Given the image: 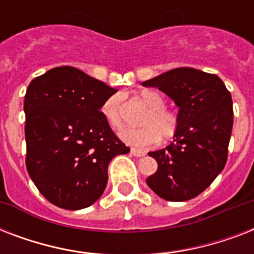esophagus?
<instances>
[{
    "mask_svg": "<svg viewBox=\"0 0 254 254\" xmlns=\"http://www.w3.org/2000/svg\"><path fill=\"white\" fill-rule=\"evenodd\" d=\"M130 153L134 155V157H143V155H145V151L138 150V149H131Z\"/></svg>",
    "mask_w": 254,
    "mask_h": 254,
    "instance_id": "esophagus-1",
    "label": "esophagus"
}]
</instances>
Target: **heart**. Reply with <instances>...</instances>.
Segmentation results:
<instances>
[{
    "label": "heart",
    "instance_id": "b5f03b06",
    "mask_svg": "<svg viewBox=\"0 0 254 254\" xmlns=\"http://www.w3.org/2000/svg\"><path fill=\"white\" fill-rule=\"evenodd\" d=\"M141 99L150 108V112L143 119L145 127H127L120 133V138L134 147H149L157 145L161 138H173L179 129L178 113L165 108L166 101L158 92L142 91ZM101 115L112 129L120 130L124 127L123 97L115 95L105 100L101 107Z\"/></svg>",
    "mask_w": 254,
    "mask_h": 254
}]
</instances>
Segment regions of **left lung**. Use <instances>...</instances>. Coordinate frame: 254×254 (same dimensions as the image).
<instances>
[{"instance_id":"1","label":"left lung","mask_w":254,"mask_h":254,"mask_svg":"<svg viewBox=\"0 0 254 254\" xmlns=\"http://www.w3.org/2000/svg\"><path fill=\"white\" fill-rule=\"evenodd\" d=\"M142 85L158 88L179 107L174 142L149 153L158 170L147 178V186L165 200H190L227 163L233 127L231 92L216 75L189 67L167 71Z\"/></svg>"}]
</instances>
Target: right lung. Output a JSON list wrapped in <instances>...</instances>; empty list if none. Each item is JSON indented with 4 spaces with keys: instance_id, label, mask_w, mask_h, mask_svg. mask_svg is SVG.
<instances>
[{
    "instance_id": "add662e5",
    "label": "right lung",
    "mask_w": 254,
    "mask_h": 254,
    "mask_svg": "<svg viewBox=\"0 0 254 254\" xmlns=\"http://www.w3.org/2000/svg\"><path fill=\"white\" fill-rule=\"evenodd\" d=\"M116 89L69 65L35 77L26 91V169L39 192L64 209L93 204L113 157L130 149L101 115Z\"/></svg>"
}]
</instances>
